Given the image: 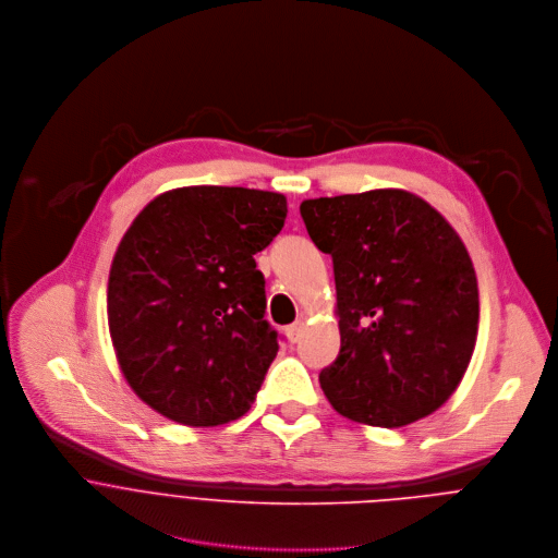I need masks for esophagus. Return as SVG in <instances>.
Returning <instances> with one entry per match:
<instances>
[{
    "mask_svg": "<svg viewBox=\"0 0 558 558\" xmlns=\"http://www.w3.org/2000/svg\"><path fill=\"white\" fill-rule=\"evenodd\" d=\"M301 327H303V323H301V320H299V323H294V325H290V327H286V336H288V340H290L292 344L299 340Z\"/></svg>",
    "mask_w": 558,
    "mask_h": 558,
    "instance_id": "esophagus-1",
    "label": "esophagus"
}]
</instances>
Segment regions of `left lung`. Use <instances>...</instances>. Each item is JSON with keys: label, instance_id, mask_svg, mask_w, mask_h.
<instances>
[{"label": "left lung", "instance_id": "1", "mask_svg": "<svg viewBox=\"0 0 558 558\" xmlns=\"http://www.w3.org/2000/svg\"><path fill=\"white\" fill-rule=\"evenodd\" d=\"M301 216L333 257L342 347L320 372L331 407L380 428L437 411L478 336V283L459 233L400 187L307 198Z\"/></svg>", "mask_w": 558, "mask_h": 558}]
</instances>
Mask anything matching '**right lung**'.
Returning a JSON list of instances; mask_svg holds the SVG:
<instances>
[{
    "instance_id": "obj_1",
    "label": "right lung",
    "mask_w": 558,
    "mask_h": 558,
    "mask_svg": "<svg viewBox=\"0 0 558 558\" xmlns=\"http://www.w3.org/2000/svg\"><path fill=\"white\" fill-rule=\"evenodd\" d=\"M288 201L253 187L162 192L134 218L108 279L119 368L154 411L184 426L244 415L277 357L255 253Z\"/></svg>"
}]
</instances>
